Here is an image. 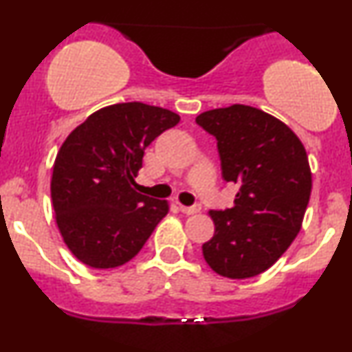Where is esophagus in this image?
I'll use <instances>...</instances> for the list:
<instances>
[{"mask_svg": "<svg viewBox=\"0 0 352 352\" xmlns=\"http://www.w3.org/2000/svg\"><path fill=\"white\" fill-rule=\"evenodd\" d=\"M200 210H201L200 204L192 205V207H184V205H180V212L185 213V215H193V213H199Z\"/></svg>", "mask_w": 352, "mask_h": 352, "instance_id": "34e87169", "label": "esophagus"}]
</instances>
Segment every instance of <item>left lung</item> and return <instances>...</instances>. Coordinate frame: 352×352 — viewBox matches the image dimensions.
Masks as SVG:
<instances>
[{"label":"left lung","mask_w":352,"mask_h":352,"mask_svg":"<svg viewBox=\"0 0 352 352\" xmlns=\"http://www.w3.org/2000/svg\"><path fill=\"white\" fill-rule=\"evenodd\" d=\"M195 122L217 139L221 177L238 185L232 208L210 212L215 235L204 258L221 276H256L301 230L313 185L308 155L288 125L256 107L213 109Z\"/></svg>","instance_id":"8db88e82"}]
</instances>
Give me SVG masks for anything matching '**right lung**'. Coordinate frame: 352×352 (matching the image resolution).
Segmentation results:
<instances>
[{"label":"right lung","mask_w":352,"mask_h":352,"mask_svg":"<svg viewBox=\"0 0 352 352\" xmlns=\"http://www.w3.org/2000/svg\"><path fill=\"white\" fill-rule=\"evenodd\" d=\"M180 122L168 109L122 102L99 109L60 145L51 179L56 223L91 268H116L140 252L168 204L137 193L145 148Z\"/></svg>","instance_id":"add662e5"}]
</instances>
